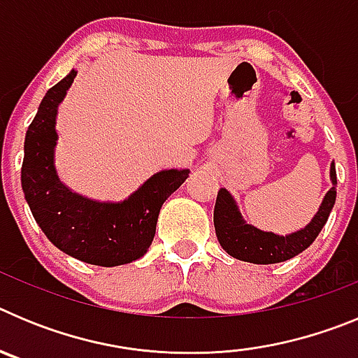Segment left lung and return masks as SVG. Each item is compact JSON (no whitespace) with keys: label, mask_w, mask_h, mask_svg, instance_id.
Returning a JSON list of instances; mask_svg holds the SVG:
<instances>
[{"label":"left lung","mask_w":358,"mask_h":358,"mask_svg":"<svg viewBox=\"0 0 358 358\" xmlns=\"http://www.w3.org/2000/svg\"><path fill=\"white\" fill-rule=\"evenodd\" d=\"M331 182L334 188L330 189L319 208L314 220L305 229L292 233L289 236H278L274 233L256 229L242 220L235 206V201L231 199L226 189H220L217 194L213 211V224L217 238L222 245L224 251L236 260L251 262V264H278L294 258L296 255L305 251L310 243L317 238L322 226L327 224L330 211L335 204V186H337V173L335 164H331Z\"/></svg>","instance_id":"obj_1"}]
</instances>
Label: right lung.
Masks as SVG:
<instances>
[{
  "instance_id": "obj_1",
  "label": "right lung",
  "mask_w": 358,
  "mask_h": 358,
  "mask_svg": "<svg viewBox=\"0 0 358 358\" xmlns=\"http://www.w3.org/2000/svg\"><path fill=\"white\" fill-rule=\"evenodd\" d=\"M73 69L41 102L24 138L21 186L36 222L50 242L85 264L115 267L150 248L163 202L185 182L189 170H164L150 177L122 204H102L73 194L53 166L57 106L73 84Z\"/></svg>"
}]
</instances>
